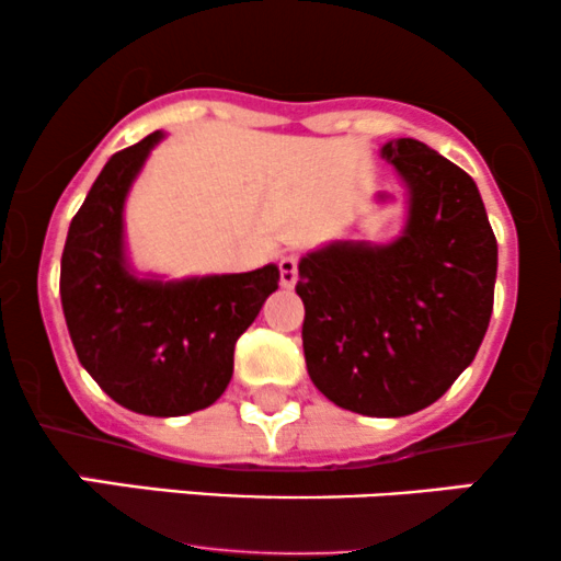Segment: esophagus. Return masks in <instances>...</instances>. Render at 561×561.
Segmentation results:
<instances>
[{
  "label": "esophagus",
  "mask_w": 561,
  "mask_h": 561,
  "mask_svg": "<svg viewBox=\"0 0 561 561\" xmlns=\"http://www.w3.org/2000/svg\"><path fill=\"white\" fill-rule=\"evenodd\" d=\"M279 282L285 289H293L295 282H298V259L295 255H285L279 261Z\"/></svg>",
  "instance_id": "esophagus-1"
}]
</instances>
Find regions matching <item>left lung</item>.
<instances>
[{"label":"left lung","mask_w":561,"mask_h":561,"mask_svg":"<svg viewBox=\"0 0 561 561\" xmlns=\"http://www.w3.org/2000/svg\"><path fill=\"white\" fill-rule=\"evenodd\" d=\"M405 221L390 242L334 240L298 263L308 377L364 416L427 409L478 356L493 313L495 244L472 176L420 139L385 141ZM377 203H392L377 192Z\"/></svg>","instance_id":"left-lung-1"}]
</instances>
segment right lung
<instances>
[{"label":"right lung","mask_w":561,"mask_h":561,"mask_svg":"<svg viewBox=\"0 0 561 561\" xmlns=\"http://www.w3.org/2000/svg\"><path fill=\"white\" fill-rule=\"evenodd\" d=\"M163 139L152 131L100 171L70 221L60 298L76 356L115 403L145 416H184L227 390L237 340L279 287V268L165 279L131 266L126 197Z\"/></svg>","instance_id":"obj_1"}]
</instances>
